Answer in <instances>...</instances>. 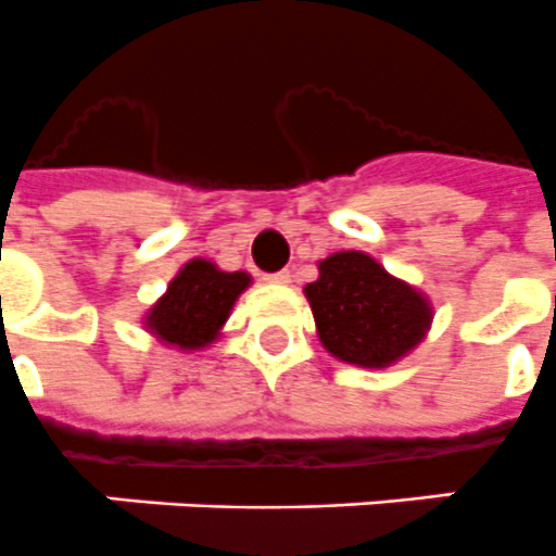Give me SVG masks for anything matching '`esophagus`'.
<instances>
[{"label": "esophagus", "mask_w": 556, "mask_h": 556, "mask_svg": "<svg viewBox=\"0 0 556 556\" xmlns=\"http://www.w3.org/2000/svg\"><path fill=\"white\" fill-rule=\"evenodd\" d=\"M266 281H269V283H278V287H287V283L292 281V275L287 273V269H281V273H273V275H266Z\"/></svg>", "instance_id": "1"}]
</instances>
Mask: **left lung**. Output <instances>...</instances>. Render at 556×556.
<instances>
[{"label":"left lung","instance_id":"1","mask_svg":"<svg viewBox=\"0 0 556 556\" xmlns=\"http://www.w3.org/2000/svg\"><path fill=\"white\" fill-rule=\"evenodd\" d=\"M304 295L324 350L364 370L402 362L433 324L428 295L362 250L332 252L318 261V278L306 283Z\"/></svg>","mask_w":556,"mask_h":556}]
</instances>
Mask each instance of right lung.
I'll return each mask as SVG.
<instances>
[{
	"label": "right lung",
	"mask_w": 556,
	"mask_h": 556,
	"mask_svg": "<svg viewBox=\"0 0 556 556\" xmlns=\"http://www.w3.org/2000/svg\"><path fill=\"white\" fill-rule=\"evenodd\" d=\"M250 273H226L215 261L192 257L143 315L146 332L166 348L194 353L220 339L235 301L250 290Z\"/></svg>",
	"instance_id": "add662e5"
}]
</instances>
